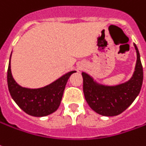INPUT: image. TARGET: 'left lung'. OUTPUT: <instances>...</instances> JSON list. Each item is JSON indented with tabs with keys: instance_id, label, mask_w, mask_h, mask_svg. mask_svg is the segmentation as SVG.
I'll return each mask as SVG.
<instances>
[{
	"instance_id": "left-lung-1",
	"label": "left lung",
	"mask_w": 146,
	"mask_h": 146,
	"mask_svg": "<svg viewBox=\"0 0 146 146\" xmlns=\"http://www.w3.org/2000/svg\"><path fill=\"white\" fill-rule=\"evenodd\" d=\"M134 46L137 63L133 75L128 82L116 86H104L95 82L88 74L82 73L85 100L96 112L105 116H117L129 107L140 93L143 82V68L136 44Z\"/></svg>"
}]
</instances>
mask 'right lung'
<instances>
[{"mask_svg":"<svg viewBox=\"0 0 146 146\" xmlns=\"http://www.w3.org/2000/svg\"><path fill=\"white\" fill-rule=\"evenodd\" d=\"M75 72L76 71H70L44 88H26L21 87L13 80L9 59L7 71L8 88L13 100L25 113L38 117L47 116L55 112L58 108L66 82L71 74Z\"/></svg>","mask_w":146,"mask_h":146,"instance_id":"add662e5","label":"right lung"}]
</instances>
